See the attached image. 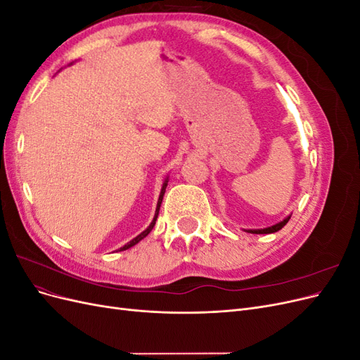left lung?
Wrapping results in <instances>:
<instances>
[{
    "label": "left lung",
    "instance_id": "1",
    "mask_svg": "<svg viewBox=\"0 0 360 360\" xmlns=\"http://www.w3.org/2000/svg\"><path fill=\"white\" fill-rule=\"evenodd\" d=\"M291 214H288L285 219H282L281 222L271 225V226H267V228H257V230H245L246 233H250V234H271V233H276L279 230H282V226L287 225V222L290 221Z\"/></svg>",
    "mask_w": 360,
    "mask_h": 360
}]
</instances>
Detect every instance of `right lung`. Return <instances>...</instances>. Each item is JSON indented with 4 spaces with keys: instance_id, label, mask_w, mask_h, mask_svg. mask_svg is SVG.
<instances>
[{
    "instance_id": "add662e5",
    "label": "right lung",
    "mask_w": 360,
    "mask_h": 360,
    "mask_svg": "<svg viewBox=\"0 0 360 360\" xmlns=\"http://www.w3.org/2000/svg\"><path fill=\"white\" fill-rule=\"evenodd\" d=\"M168 176H167V179L163 180V184H162V189H160V195H159V200H158V205H156V212H155V217H153V221H151V224L146 228V230L141 233L139 236H136L135 238H132V240H130L129 243H126L123 248H120V250H126V249H129V248H132V246H135L136 243H139L141 240H143L144 237H147L148 236V233L153 230V226H155V224H156V221H158V214H159V209H160V204H162V200H163V195H165V189H167V186H168Z\"/></svg>"
}]
</instances>
